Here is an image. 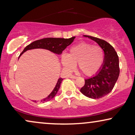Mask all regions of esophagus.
Segmentation results:
<instances>
[{
  "instance_id": "1",
  "label": "esophagus",
  "mask_w": 135,
  "mask_h": 135,
  "mask_svg": "<svg viewBox=\"0 0 135 135\" xmlns=\"http://www.w3.org/2000/svg\"><path fill=\"white\" fill-rule=\"evenodd\" d=\"M77 77V76H75V75H70V78H71V79H76Z\"/></svg>"
}]
</instances>
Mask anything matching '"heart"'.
Segmentation results:
<instances>
[{"label":"heart","mask_w":135,"mask_h":135,"mask_svg":"<svg viewBox=\"0 0 135 135\" xmlns=\"http://www.w3.org/2000/svg\"><path fill=\"white\" fill-rule=\"evenodd\" d=\"M104 51L99 46L87 42H81L69 49L68 54L61 56V63L71 71L78 64L79 69L87 76L95 75L99 71L104 61Z\"/></svg>","instance_id":"heart-1"}]
</instances>
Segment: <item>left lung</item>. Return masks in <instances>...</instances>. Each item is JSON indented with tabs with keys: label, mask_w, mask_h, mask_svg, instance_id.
<instances>
[{
	"label": "left lung",
	"mask_w": 135,
	"mask_h": 135,
	"mask_svg": "<svg viewBox=\"0 0 135 135\" xmlns=\"http://www.w3.org/2000/svg\"><path fill=\"white\" fill-rule=\"evenodd\" d=\"M97 42L104 51V61L99 71L95 75L85 80L80 91L86 97L99 99L104 97L113 89L119 77V56L113 47L104 40L90 36H84Z\"/></svg>",
	"instance_id": "1"
}]
</instances>
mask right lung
<instances>
[{
    "mask_svg": "<svg viewBox=\"0 0 135 135\" xmlns=\"http://www.w3.org/2000/svg\"><path fill=\"white\" fill-rule=\"evenodd\" d=\"M75 37H73L69 38H45L40 39L38 40L32 42V43L26 46L22 51V53L20 54V56L29 50L36 49H46L48 50H50L51 52L55 53L57 55H61L62 53V51L66 49L68 46L73 43V42L74 40ZM63 79L62 78H59L57 82L56 85L51 93L47 97L43 99H42V103H45L47 101H49L51 99H52L56 95L57 92L58 91L59 88H60L61 84ZM34 102H36V101H34Z\"/></svg>",
    "mask_w": 135,
    "mask_h": 135,
    "instance_id": "add662e5",
    "label": "right lung"
}]
</instances>
